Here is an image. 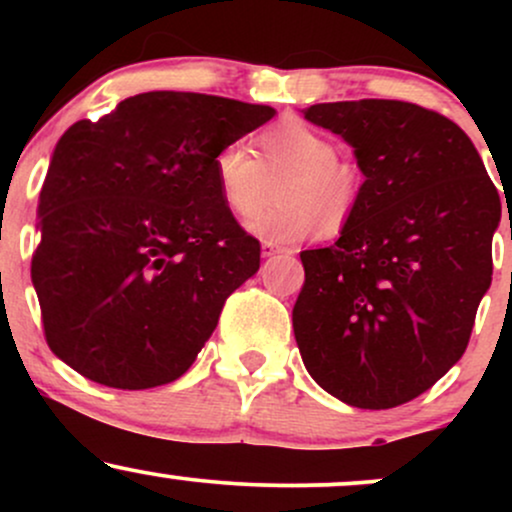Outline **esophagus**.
<instances>
[{
	"label": "esophagus",
	"instance_id": "esophagus-1",
	"mask_svg": "<svg viewBox=\"0 0 512 512\" xmlns=\"http://www.w3.org/2000/svg\"><path fill=\"white\" fill-rule=\"evenodd\" d=\"M279 252H284V250L276 248V245H272V243L262 245V257H274V255H279Z\"/></svg>",
	"mask_w": 512,
	"mask_h": 512
}]
</instances>
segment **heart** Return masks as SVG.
Instances as JSON below:
<instances>
[{"mask_svg":"<svg viewBox=\"0 0 512 512\" xmlns=\"http://www.w3.org/2000/svg\"><path fill=\"white\" fill-rule=\"evenodd\" d=\"M257 157L248 146L233 142L216 154L214 178L228 211L252 216L267 204L274 182L279 204L262 211L245 228L272 245L310 238L320 228L337 231L351 219L361 199V173L339 158L337 144L320 129L291 120L257 137Z\"/></svg>","mask_w":512,"mask_h":512,"instance_id":"obj_1","label":"heart"}]
</instances>
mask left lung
<instances>
[{"label":"left lung","instance_id":"8db88e82","mask_svg":"<svg viewBox=\"0 0 512 512\" xmlns=\"http://www.w3.org/2000/svg\"><path fill=\"white\" fill-rule=\"evenodd\" d=\"M339 134L361 199L330 248L303 250L293 334L310 378L358 409H392L460 361L491 286L501 197L472 139L404 101L317 103Z\"/></svg>","mask_w":512,"mask_h":512}]
</instances>
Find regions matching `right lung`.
<instances>
[{
    "label": "right lung",
    "mask_w": 512,
    "mask_h": 512,
    "mask_svg": "<svg viewBox=\"0 0 512 512\" xmlns=\"http://www.w3.org/2000/svg\"><path fill=\"white\" fill-rule=\"evenodd\" d=\"M274 115L149 91L62 134L31 262L52 354L117 390L168 385L195 363L226 298L260 269V243L223 204L214 158Z\"/></svg>",
    "instance_id": "1"
}]
</instances>
